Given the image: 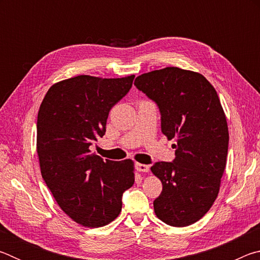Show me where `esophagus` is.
I'll use <instances>...</instances> for the list:
<instances>
[{"label":"esophagus","mask_w":260,"mask_h":260,"mask_svg":"<svg viewBox=\"0 0 260 260\" xmlns=\"http://www.w3.org/2000/svg\"><path fill=\"white\" fill-rule=\"evenodd\" d=\"M136 170L139 171V172H149V170H150V167H149V165H146V164H140V162H136Z\"/></svg>","instance_id":"esophagus-1"}]
</instances>
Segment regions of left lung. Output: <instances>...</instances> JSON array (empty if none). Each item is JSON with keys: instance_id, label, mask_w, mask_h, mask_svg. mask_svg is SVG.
<instances>
[{"instance_id": "obj_1", "label": "left lung", "mask_w": 260, "mask_h": 260, "mask_svg": "<svg viewBox=\"0 0 260 260\" xmlns=\"http://www.w3.org/2000/svg\"><path fill=\"white\" fill-rule=\"evenodd\" d=\"M134 85L157 104L161 133L177 142L172 161L151 166L162 184L155 213L170 226H189L212 206L226 167L230 135L219 96L202 74L179 68L144 73Z\"/></svg>"}]
</instances>
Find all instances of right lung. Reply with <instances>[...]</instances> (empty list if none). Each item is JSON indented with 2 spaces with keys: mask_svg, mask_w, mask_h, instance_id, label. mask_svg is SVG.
Returning <instances> with one entry per match:
<instances>
[{
  "mask_svg": "<svg viewBox=\"0 0 260 260\" xmlns=\"http://www.w3.org/2000/svg\"><path fill=\"white\" fill-rule=\"evenodd\" d=\"M135 76H78L55 83L40 105L37 148L42 178L60 209L85 227L118 217L122 193L134 183L133 161L103 160L91 146L105 134L109 112Z\"/></svg>",
  "mask_w": 260,
  "mask_h": 260,
  "instance_id": "add662e5",
  "label": "right lung"
}]
</instances>
